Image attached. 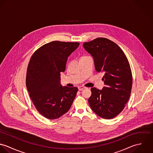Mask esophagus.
Here are the masks:
<instances>
[{"instance_id": "obj_1", "label": "esophagus", "mask_w": 153, "mask_h": 153, "mask_svg": "<svg viewBox=\"0 0 153 153\" xmlns=\"http://www.w3.org/2000/svg\"><path fill=\"white\" fill-rule=\"evenodd\" d=\"M85 87L81 86V87H78V89H79V91H82V90H83V89H85Z\"/></svg>"}]
</instances>
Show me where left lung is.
<instances>
[{
  "instance_id": "8db88e82",
  "label": "left lung",
  "mask_w": 153,
  "mask_h": 153,
  "mask_svg": "<svg viewBox=\"0 0 153 153\" xmlns=\"http://www.w3.org/2000/svg\"><path fill=\"white\" fill-rule=\"evenodd\" d=\"M83 46L93 56L96 71L104 74L102 89L91 88L89 106L100 117L113 118L124 108L130 97L132 77L128 61L119 46L105 38L85 42Z\"/></svg>"
}]
</instances>
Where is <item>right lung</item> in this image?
<instances>
[{"label":"right lung","instance_id":"obj_1","mask_svg":"<svg viewBox=\"0 0 153 153\" xmlns=\"http://www.w3.org/2000/svg\"><path fill=\"white\" fill-rule=\"evenodd\" d=\"M79 45L52 41L38 49L29 61L26 85L36 109L48 119H57L66 113L76 95L77 88L61 86L60 76L68 56Z\"/></svg>","mask_w":153,"mask_h":153}]
</instances>
